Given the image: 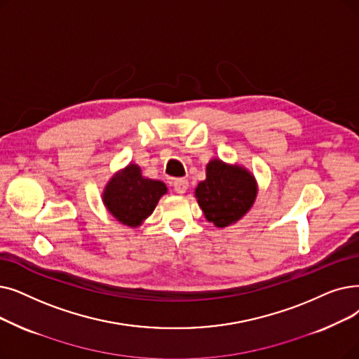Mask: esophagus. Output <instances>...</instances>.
<instances>
[{
  "label": "esophagus",
  "mask_w": 359,
  "mask_h": 359,
  "mask_svg": "<svg viewBox=\"0 0 359 359\" xmlns=\"http://www.w3.org/2000/svg\"><path fill=\"white\" fill-rule=\"evenodd\" d=\"M173 186H175V192L182 195V194H184L186 191H188L189 183H188V180H186V179H176Z\"/></svg>",
  "instance_id": "esophagus-1"
}]
</instances>
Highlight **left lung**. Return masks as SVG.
Wrapping results in <instances>:
<instances>
[{"label": "left lung", "instance_id": "obj_1", "mask_svg": "<svg viewBox=\"0 0 359 359\" xmlns=\"http://www.w3.org/2000/svg\"><path fill=\"white\" fill-rule=\"evenodd\" d=\"M195 196L210 223L227 227L254 205L257 182L246 168L214 158L207 164V179L198 183Z\"/></svg>", "mask_w": 359, "mask_h": 359}]
</instances>
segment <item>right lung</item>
Wrapping results in <instances>:
<instances>
[{"instance_id": "add662e5", "label": "right lung", "mask_w": 359, "mask_h": 359, "mask_svg": "<svg viewBox=\"0 0 359 359\" xmlns=\"http://www.w3.org/2000/svg\"><path fill=\"white\" fill-rule=\"evenodd\" d=\"M165 194L167 186L163 182L144 177L141 167L129 164L107 183L102 202L120 223L137 227L152 214Z\"/></svg>"}]
</instances>
